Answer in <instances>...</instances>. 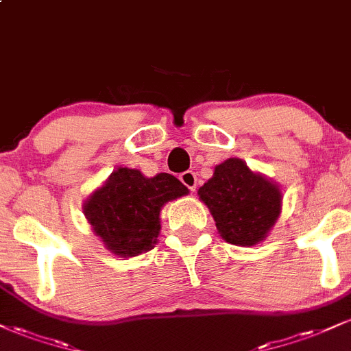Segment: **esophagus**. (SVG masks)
I'll return each instance as SVG.
<instances>
[{
  "label": "esophagus",
  "instance_id": "1",
  "mask_svg": "<svg viewBox=\"0 0 351 351\" xmlns=\"http://www.w3.org/2000/svg\"><path fill=\"white\" fill-rule=\"evenodd\" d=\"M180 181L189 189V191H195L196 181H198V178H196V175L193 171H184L180 175Z\"/></svg>",
  "mask_w": 351,
  "mask_h": 351
}]
</instances>
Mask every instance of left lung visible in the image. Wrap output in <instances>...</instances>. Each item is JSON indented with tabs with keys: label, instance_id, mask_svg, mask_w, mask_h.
I'll use <instances>...</instances> for the list:
<instances>
[{
	"label": "left lung",
	"instance_id": "8db88e82",
	"mask_svg": "<svg viewBox=\"0 0 351 351\" xmlns=\"http://www.w3.org/2000/svg\"><path fill=\"white\" fill-rule=\"evenodd\" d=\"M221 237L236 245L259 244L267 237L282 209L276 183L249 170L241 158L217 165L213 178L198 189Z\"/></svg>",
	"mask_w": 351,
	"mask_h": 351
}]
</instances>
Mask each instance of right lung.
<instances>
[{
  "instance_id": "add662e5",
  "label": "right lung",
  "mask_w": 351,
  "mask_h": 351,
  "mask_svg": "<svg viewBox=\"0 0 351 351\" xmlns=\"http://www.w3.org/2000/svg\"><path fill=\"white\" fill-rule=\"evenodd\" d=\"M188 188L168 173L147 178L134 168H119L84 203V215L110 252L134 257L150 251L160 234V211Z\"/></svg>"
}]
</instances>
